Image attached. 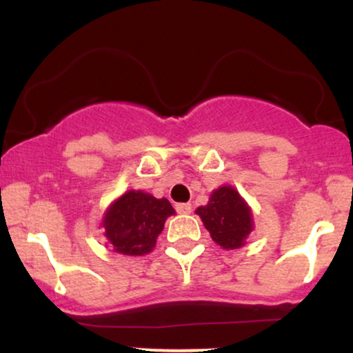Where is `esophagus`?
Masks as SVG:
<instances>
[{
	"label": "esophagus",
	"mask_w": 353,
	"mask_h": 353,
	"mask_svg": "<svg viewBox=\"0 0 353 353\" xmlns=\"http://www.w3.org/2000/svg\"><path fill=\"white\" fill-rule=\"evenodd\" d=\"M176 210L179 214H190L192 212V205L189 202H182V204H176Z\"/></svg>",
	"instance_id": "1"
}]
</instances>
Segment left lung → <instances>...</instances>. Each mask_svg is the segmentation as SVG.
<instances>
[{
	"label": "left lung",
	"instance_id": "obj_1",
	"mask_svg": "<svg viewBox=\"0 0 353 353\" xmlns=\"http://www.w3.org/2000/svg\"><path fill=\"white\" fill-rule=\"evenodd\" d=\"M196 214L202 219L212 241L222 249H239L252 232V212L232 185H222L210 194L208 205Z\"/></svg>",
	"mask_w": 353,
	"mask_h": 353
}]
</instances>
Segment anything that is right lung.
<instances>
[{
	"label": "right lung",
	"mask_w": 353,
	"mask_h": 353,
	"mask_svg": "<svg viewBox=\"0 0 353 353\" xmlns=\"http://www.w3.org/2000/svg\"><path fill=\"white\" fill-rule=\"evenodd\" d=\"M174 214L168 199H156L143 190H128L109 205L101 228L114 252L136 257L151 252L165 219Z\"/></svg>",
	"instance_id": "1"
}]
</instances>
